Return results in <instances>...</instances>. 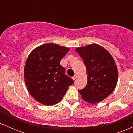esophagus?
I'll use <instances>...</instances> for the list:
<instances>
[{"instance_id": "1", "label": "esophagus", "mask_w": 133, "mask_h": 133, "mask_svg": "<svg viewBox=\"0 0 133 133\" xmlns=\"http://www.w3.org/2000/svg\"><path fill=\"white\" fill-rule=\"evenodd\" d=\"M77 75H76V74H75V75H74V76H73L72 77V79L74 81H75L76 79H77Z\"/></svg>"}]
</instances>
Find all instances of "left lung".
<instances>
[{"instance_id":"left-lung-1","label":"left lung","mask_w":133,"mask_h":133,"mask_svg":"<svg viewBox=\"0 0 133 133\" xmlns=\"http://www.w3.org/2000/svg\"><path fill=\"white\" fill-rule=\"evenodd\" d=\"M76 51L83 60L88 74L86 86L79 92L85 101L99 103L116 86L118 72L115 61L109 52L97 44L78 47Z\"/></svg>"}]
</instances>
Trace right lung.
<instances>
[{"mask_svg":"<svg viewBox=\"0 0 133 133\" xmlns=\"http://www.w3.org/2000/svg\"><path fill=\"white\" fill-rule=\"evenodd\" d=\"M69 51L68 47L47 43L36 47L29 55L24 66V81L30 94L39 103L56 104L74 83L60 64Z\"/></svg>","mask_w":133,"mask_h":133,"instance_id":"obj_1","label":"right lung"}]
</instances>
